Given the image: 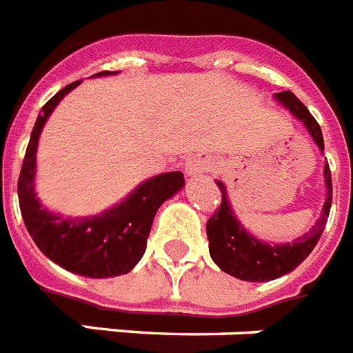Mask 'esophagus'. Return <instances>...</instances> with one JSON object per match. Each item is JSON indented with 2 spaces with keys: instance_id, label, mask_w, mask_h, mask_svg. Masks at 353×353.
<instances>
[{
  "instance_id": "esophagus-1",
  "label": "esophagus",
  "mask_w": 353,
  "mask_h": 353,
  "mask_svg": "<svg viewBox=\"0 0 353 353\" xmlns=\"http://www.w3.org/2000/svg\"><path fill=\"white\" fill-rule=\"evenodd\" d=\"M210 168V163L203 158H190L186 161L185 172L188 176H195V174H203Z\"/></svg>"
}]
</instances>
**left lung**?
I'll use <instances>...</instances> for the list:
<instances>
[{"label":"left lung","instance_id":"obj_1","mask_svg":"<svg viewBox=\"0 0 353 353\" xmlns=\"http://www.w3.org/2000/svg\"><path fill=\"white\" fill-rule=\"evenodd\" d=\"M276 100L287 105L294 117L303 121L307 131L310 132L312 140L318 143L319 149H325L323 143L321 127L316 118L309 112L296 94L291 91L276 93ZM325 183H327V201L323 204V213L316 226H312L309 233L296 239L289 244H268L256 241L253 235L245 232L242 224L236 221L232 206L228 203L226 188L221 181H217L219 190L222 194L221 206L215 210L212 217L206 222V235L210 242V254L213 262L228 274L245 280V282H268L280 278L292 269L298 268L318 244L323 230L327 226L328 213L332 206V176L328 163L325 165Z\"/></svg>","mask_w":353,"mask_h":353}]
</instances>
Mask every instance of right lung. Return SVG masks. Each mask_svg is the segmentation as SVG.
<instances>
[{"instance_id":"right-lung-1","label":"right lung","mask_w":353,"mask_h":353,"mask_svg":"<svg viewBox=\"0 0 353 353\" xmlns=\"http://www.w3.org/2000/svg\"><path fill=\"white\" fill-rule=\"evenodd\" d=\"M118 71H100L93 77L114 75ZM82 81L71 82L55 93L41 109L26 147L17 197L25 226L41 251L52 262L68 271L90 278L125 274L140 262L147 250L152 221L163 201L170 199L185 185L181 172H168L141 183L117 208L88 219H66L53 215L37 201L34 192L35 150L44 121L62 97Z\"/></svg>"}]
</instances>
